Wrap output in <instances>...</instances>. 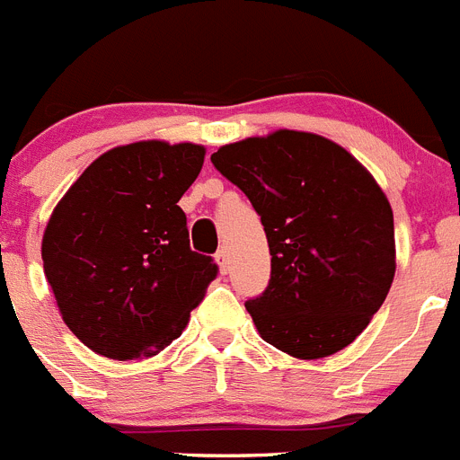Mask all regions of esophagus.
Returning <instances> with one entry per match:
<instances>
[{
  "label": "esophagus",
  "instance_id": "obj_1",
  "mask_svg": "<svg viewBox=\"0 0 460 460\" xmlns=\"http://www.w3.org/2000/svg\"><path fill=\"white\" fill-rule=\"evenodd\" d=\"M214 260H217V265H218V270H221V274H227V270H230V258H227L226 246H221V249L217 251Z\"/></svg>",
  "mask_w": 460,
  "mask_h": 460
}]
</instances>
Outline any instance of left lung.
Instances as JSON below:
<instances>
[{
    "mask_svg": "<svg viewBox=\"0 0 460 460\" xmlns=\"http://www.w3.org/2000/svg\"><path fill=\"white\" fill-rule=\"evenodd\" d=\"M211 164L265 226L271 279L246 302L262 341L296 359L348 348L396 271L392 205L373 174L336 142L288 128L223 145Z\"/></svg>",
    "mask_w": 460,
    "mask_h": 460,
    "instance_id": "8db88e82",
    "label": "left lung"
}]
</instances>
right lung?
<instances>
[{
    "instance_id": "right-lung-1",
    "label": "right lung",
    "mask_w": 460,
    "mask_h": 460,
    "mask_svg": "<svg viewBox=\"0 0 460 460\" xmlns=\"http://www.w3.org/2000/svg\"><path fill=\"white\" fill-rule=\"evenodd\" d=\"M205 147L140 140L101 154L52 209L43 271L62 320L89 350L145 359L180 339L218 267L190 251L177 205Z\"/></svg>"
}]
</instances>
